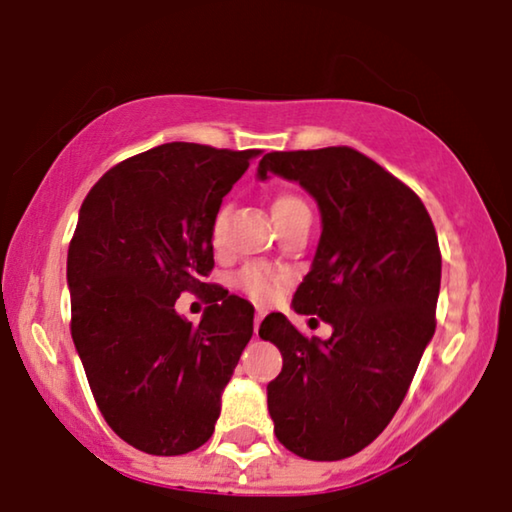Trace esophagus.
<instances>
[{"label": "esophagus", "mask_w": 512, "mask_h": 512, "mask_svg": "<svg viewBox=\"0 0 512 512\" xmlns=\"http://www.w3.org/2000/svg\"><path fill=\"white\" fill-rule=\"evenodd\" d=\"M260 323H262V314H257L255 316V323H252V326H255V335L260 333Z\"/></svg>", "instance_id": "esophagus-1"}]
</instances>
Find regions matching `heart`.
Masks as SVG:
<instances>
[{
	"label": "heart",
	"mask_w": 512,
	"mask_h": 512,
	"mask_svg": "<svg viewBox=\"0 0 512 512\" xmlns=\"http://www.w3.org/2000/svg\"><path fill=\"white\" fill-rule=\"evenodd\" d=\"M300 208H307L302 198L293 196V193H281V196L274 200V208H271V212H274V217H278ZM224 219H226V208L219 210V215L215 217V224H212V241L215 243L222 241ZM238 286H241V290H245L252 300L267 302L276 295V290L281 288V276H278L276 271L264 269V267H248L241 271V276H238Z\"/></svg>",
	"instance_id": "1"
}]
</instances>
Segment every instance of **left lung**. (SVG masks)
I'll return each mask as SVG.
<instances>
[{
  "instance_id": "left-lung-1",
  "label": "left lung",
  "mask_w": 512,
  "mask_h": 512,
  "mask_svg": "<svg viewBox=\"0 0 512 512\" xmlns=\"http://www.w3.org/2000/svg\"><path fill=\"white\" fill-rule=\"evenodd\" d=\"M271 174L319 205L321 238L293 309L333 335L304 338L283 314L262 321L260 338L283 357L269 416L288 451L340 461L387 428L435 335L437 234L416 193L354 148L267 153L257 179Z\"/></svg>"
}]
</instances>
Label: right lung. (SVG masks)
I'll return each instance as SVG.
<instances>
[{"instance_id": "add662e5", "label": "right lung", "mask_w": 512, "mask_h": 512, "mask_svg": "<svg viewBox=\"0 0 512 512\" xmlns=\"http://www.w3.org/2000/svg\"><path fill=\"white\" fill-rule=\"evenodd\" d=\"M260 151L174 141L96 181L68 248L73 342L96 406L115 435L179 456L215 432L222 392L252 338L255 307L205 283L222 198ZM189 289L211 307L176 314Z\"/></svg>"}]
</instances>
